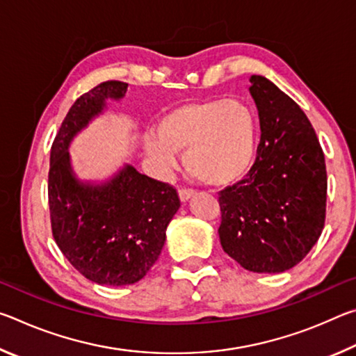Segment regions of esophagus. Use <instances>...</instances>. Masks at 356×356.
<instances>
[{
	"instance_id": "34e87169",
	"label": "esophagus",
	"mask_w": 356,
	"mask_h": 356,
	"mask_svg": "<svg viewBox=\"0 0 356 356\" xmlns=\"http://www.w3.org/2000/svg\"><path fill=\"white\" fill-rule=\"evenodd\" d=\"M193 196H195V191L193 190H179V197L182 202H186L188 200H191Z\"/></svg>"
}]
</instances>
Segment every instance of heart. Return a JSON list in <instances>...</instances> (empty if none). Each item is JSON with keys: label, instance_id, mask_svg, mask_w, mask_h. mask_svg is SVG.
<instances>
[{"label": "heart", "instance_id": "heart-1", "mask_svg": "<svg viewBox=\"0 0 356 356\" xmlns=\"http://www.w3.org/2000/svg\"><path fill=\"white\" fill-rule=\"evenodd\" d=\"M259 124L242 100L206 99L185 102L166 110L156 122V135L144 138V152L170 171L177 152H185L190 174L210 186L238 182L254 165Z\"/></svg>", "mask_w": 356, "mask_h": 356}]
</instances>
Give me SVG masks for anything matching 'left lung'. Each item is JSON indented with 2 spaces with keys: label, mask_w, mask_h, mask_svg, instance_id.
Wrapping results in <instances>:
<instances>
[{
  "label": "left lung",
  "mask_w": 356,
  "mask_h": 356,
  "mask_svg": "<svg viewBox=\"0 0 356 356\" xmlns=\"http://www.w3.org/2000/svg\"><path fill=\"white\" fill-rule=\"evenodd\" d=\"M261 125L256 161L220 193V242L254 273H281L317 243L325 225L327 168L309 119L268 78L251 75Z\"/></svg>",
  "instance_id": "8db88e82"
}]
</instances>
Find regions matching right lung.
Listing matches in <instances>:
<instances>
[{
  "instance_id": "right-lung-1",
  "label": "right lung",
  "mask_w": 356,
  "mask_h": 356,
  "mask_svg": "<svg viewBox=\"0 0 356 356\" xmlns=\"http://www.w3.org/2000/svg\"><path fill=\"white\" fill-rule=\"evenodd\" d=\"M129 84L105 81L83 94L53 141L48 172L53 237L84 278L100 286L135 284L156 262L180 207L176 190L124 163L104 180L76 176L69 147L78 134L120 102Z\"/></svg>"
}]
</instances>
